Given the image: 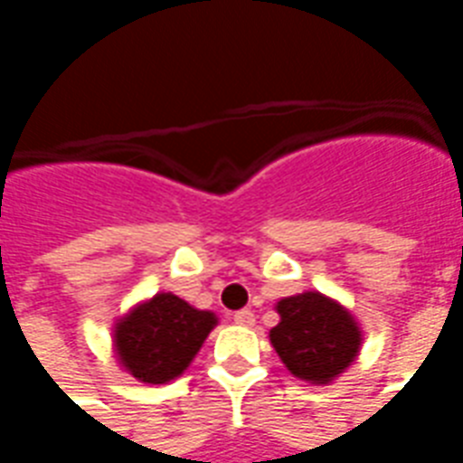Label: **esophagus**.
I'll return each instance as SVG.
<instances>
[{"label": "esophagus", "mask_w": 463, "mask_h": 463, "mask_svg": "<svg viewBox=\"0 0 463 463\" xmlns=\"http://www.w3.org/2000/svg\"><path fill=\"white\" fill-rule=\"evenodd\" d=\"M232 320H235V325L250 327V325H255V315H252V310H238L232 315Z\"/></svg>", "instance_id": "esophagus-1"}]
</instances>
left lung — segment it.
I'll use <instances>...</instances> for the list:
<instances>
[{
    "mask_svg": "<svg viewBox=\"0 0 463 463\" xmlns=\"http://www.w3.org/2000/svg\"><path fill=\"white\" fill-rule=\"evenodd\" d=\"M280 322L270 342L295 377L327 384L354 362L362 345L357 322L340 302L302 292L278 302Z\"/></svg>",
    "mask_w": 463,
    "mask_h": 463,
    "instance_id": "left-lung-1",
    "label": "left lung"
}]
</instances>
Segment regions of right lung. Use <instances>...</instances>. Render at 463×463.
I'll return each instance as SVG.
<instances>
[{
    "mask_svg": "<svg viewBox=\"0 0 463 463\" xmlns=\"http://www.w3.org/2000/svg\"><path fill=\"white\" fill-rule=\"evenodd\" d=\"M218 317L161 292L116 322V354L133 377L165 384L188 367Z\"/></svg>",
    "mask_w": 463,
    "mask_h": 463,
    "instance_id": "obj_1",
    "label": "right lung"
}]
</instances>
